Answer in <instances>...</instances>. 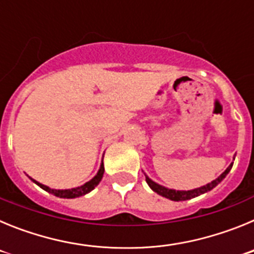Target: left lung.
<instances>
[{"label":"left lung","mask_w":254,"mask_h":254,"mask_svg":"<svg viewBox=\"0 0 254 254\" xmlns=\"http://www.w3.org/2000/svg\"><path fill=\"white\" fill-rule=\"evenodd\" d=\"M233 167V163L229 165L228 168H226L225 172L221 174V176L217 177L215 181H212L211 183H207L206 186H202V187L199 188H194V190H169V188L167 187H163V186L158 185V183H155L154 181H151V179L149 178V177L145 174V178H146V183L149 185V187L151 188L154 192H156L158 194H160V196L165 197V198H169L172 199V201H187V199H190V198H194V197L199 196V194H203L206 193V192H208V190H211L212 188L216 187L217 185H219L220 182L223 181L224 178H225L226 176H228V173L230 172V169H232Z\"/></svg>","instance_id":"1"}]
</instances>
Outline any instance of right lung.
<instances>
[{"label":"right lung","mask_w":254,"mask_h":254,"mask_svg":"<svg viewBox=\"0 0 254 254\" xmlns=\"http://www.w3.org/2000/svg\"><path fill=\"white\" fill-rule=\"evenodd\" d=\"M103 174H104V165H103V163H102L100 164L99 170H98V173H96V176L94 177L91 181L86 182L85 185L80 186V187L71 188V190H52V188L42 185V183H39V182L34 181L33 178H30V179L34 182L35 185L39 186L40 188H43L44 190H47V192H49V193L55 194L56 197H60V198H76V197H81V196H84V194L89 193L90 190H93L96 186L99 185V182L102 181Z\"/></svg>","instance_id":"1"}]
</instances>
